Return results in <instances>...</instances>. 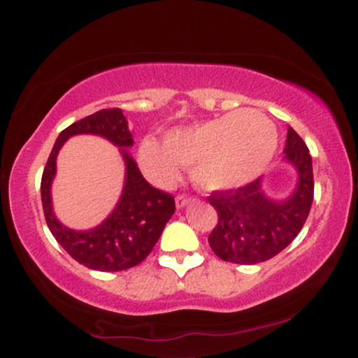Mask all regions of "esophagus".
<instances>
[{
    "label": "esophagus",
    "mask_w": 358,
    "mask_h": 358,
    "mask_svg": "<svg viewBox=\"0 0 358 358\" xmlns=\"http://www.w3.org/2000/svg\"><path fill=\"white\" fill-rule=\"evenodd\" d=\"M191 201H192V197L186 196V194H178L177 197H175V203H177V208L185 207L186 203H189Z\"/></svg>",
    "instance_id": "obj_1"
}]
</instances>
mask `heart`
Returning <instances> with one entry per match:
<instances>
[{
    "label": "heart",
    "instance_id": "b5f03b06",
    "mask_svg": "<svg viewBox=\"0 0 358 358\" xmlns=\"http://www.w3.org/2000/svg\"><path fill=\"white\" fill-rule=\"evenodd\" d=\"M275 146L274 124L258 111L241 110L170 130L164 143L146 137L138 161L157 185H172L185 166L192 167V178L202 189L224 191L257 178L269 166Z\"/></svg>",
    "mask_w": 358,
    "mask_h": 358
}]
</instances>
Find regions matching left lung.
<instances>
[{"label":"left lung","instance_id":"obj_1","mask_svg":"<svg viewBox=\"0 0 358 358\" xmlns=\"http://www.w3.org/2000/svg\"><path fill=\"white\" fill-rule=\"evenodd\" d=\"M283 152L298 170V186L287 201H271L261 178L208 196L218 213L208 243L218 258L236 264L263 263L290 245L303 229L314 201L312 157L304 140L292 127Z\"/></svg>","mask_w":358,"mask_h":358}]
</instances>
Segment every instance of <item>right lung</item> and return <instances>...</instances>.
<instances>
[{"mask_svg":"<svg viewBox=\"0 0 358 358\" xmlns=\"http://www.w3.org/2000/svg\"><path fill=\"white\" fill-rule=\"evenodd\" d=\"M78 133L100 134L122 148L127 161V183L117 208L103 224L89 231L68 230L55 218L50 202V183L55 159L64 141ZM134 145L127 121L119 108L100 110L62 130L50 151L41 178L44 217L55 241L79 264L89 269L115 272L140 264L151 253L166 223L175 212L172 194L161 191L143 178L126 148Z\"/></svg>","mask_w":358,"mask_h":358,"instance_id":"right-lung-1","label":"right lung"}]
</instances>
